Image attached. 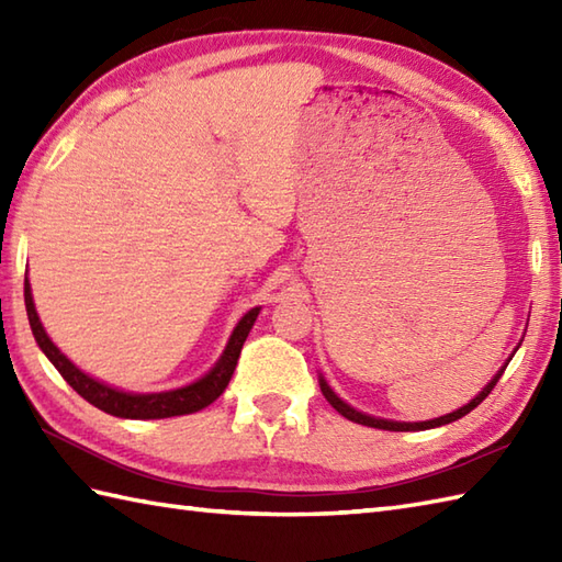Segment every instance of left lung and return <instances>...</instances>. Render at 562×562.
I'll use <instances>...</instances> for the list:
<instances>
[{
	"label": "left lung",
	"mask_w": 562,
	"mask_h": 562,
	"mask_svg": "<svg viewBox=\"0 0 562 562\" xmlns=\"http://www.w3.org/2000/svg\"><path fill=\"white\" fill-rule=\"evenodd\" d=\"M505 367H507V364H505ZM505 367L499 369V372L495 374V379L491 381V384H487L469 405H463V408H459V411H453V413H449V415H445V417H437V420H427V423H391V420H379V417H372V415H364V413H360V411L350 408L348 403H342V401L336 396V393L330 391V386L326 384L324 379H321V393H324L326 401H328V403L333 405V408H336L342 417H348V420H352V423H357V425H367V427H376V429H389V432H415V429H432V427H439V425H449V423H453V420H459V417L469 415L473 408H479V405L487 398V393H491V391L495 389L499 376H503Z\"/></svg>",
	"instance_id": "8db88e82"
}]
</instances>
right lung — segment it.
<instances>
[{
  "instance_id": "obj_1",
  "label": "right lung",
  "mask_w": 562,
  "mask_h": 562,
  "mask_svg": "<svg viewBox=\"0 0 562 562\" xmlns=\"http://www.w3.org/2000/svg\"><path fill=\"white\" fill-rule=\"evenodd\" d=\"M23 300H26V314H29V324H31L35 342L41 345V350L45 352L47 360L55 364L57 372L63 374L67 384L75 389L83 401L97 405L99 411L115 415V417H133V420H157V417L198 413L202 408H207L212 401H217L224 393V389L229 386L232 374H234L236 362H238V355H241V348L248 338V330L254 328L258 312H260V308H250V312L241 321H238V326L232 333L229 345H226L222 360L212 367L210 374L195 381V384H190L186 389L166 391V393H125V391L111 389V386L101 384V381L87 376L81 369H77L63 352L55 348L53 340L47 338V333L43 330L38 314H35L29 278L23 280Z\"/></svg>"
}]
</instances>
